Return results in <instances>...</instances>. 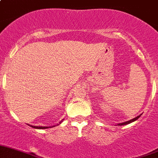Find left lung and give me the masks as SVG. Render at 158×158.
Masks as SVG:
<instances>
[{"mask_svg": "<svg viewBox=\"0 0 158 158\" xmlns=\"http://www.w3.org/2000/svg\"><path fill=\"white\" fill-rule=\"evenodd\" d=\"M140 115H141V114H140ZM140 115L139 116H138V117H136V118H133V119H131V120H130V121H125V122H123V123H120V124H118V125H124V124H130V123H131V122H133V121H136L137 119H138L140 117Z\"/></svg>", "mask_w": 158, "mask_h": 158, "instance_id": "left-lung-1", "label": "left lung"}]
</instances>
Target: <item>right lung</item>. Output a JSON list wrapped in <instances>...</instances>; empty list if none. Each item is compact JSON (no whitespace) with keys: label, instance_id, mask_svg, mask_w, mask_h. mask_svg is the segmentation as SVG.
Here are the masks:
<instances>
[{"label":"right lung","instance_id":"right-lung-1","mask_svg":"<svg viewBox=\"0 0 158 158\" xmlns=\"http://www.w3.org/2000/svg\"><path fill=\"white\" fill-rule=\"evenodd\" d=\"M60 124V123H59ZM30 126L32 127V128H38V129H44V128H48V127H41V126H32V125H30Z\"/></svg>","mask_w":158,"mask_h":158}]
</instances>
